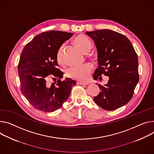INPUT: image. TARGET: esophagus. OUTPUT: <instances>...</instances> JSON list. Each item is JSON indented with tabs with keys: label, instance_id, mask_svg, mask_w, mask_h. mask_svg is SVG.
Returning a JSON list of instances; mask_svg holds the SVG:
<instances>
[{
	"label": "esophagus",
	"instance_id": "1",
	"mask_svg": "<svg viewBox=\"0 0 154 154\" xmlns=\"http://www.w3.org/2000/svg\"><path fill=\"white\" fill-rule=\"evenodd\" d=\"M77 84L83 85H89L88 83H87V82H77Z\"/></svg>",
	"mask_w": 154,
	"mask_h": 154
}]
</instances>
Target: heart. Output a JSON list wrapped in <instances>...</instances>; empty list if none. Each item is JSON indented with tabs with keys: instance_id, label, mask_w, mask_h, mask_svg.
<instances>
[{
	"instance_id": "heart-1",
	"label": "heart",
	"mask_w": 154,
	"mask_h": 154,
	"mask_svg": "<svg viewBox=\"0 0 154 154\" xmlns=\"http://www.w3.org/2000/svg\"><path fill=\"white\" fill-rule=\"evenodd\" d=\"M74 42L83 53L89 52L92 47V44L90 40L83 35L80 34L76 36L74 40ZM63 48L64 46L61 45L58 48L56 54L57 62L60 64L64 63ZM91 70L92 67L91 65L88 64L80 66L72 67L67 70L66 75L69 78L78 80H87L90 77Z\"/></svg>"
}]
</instances>
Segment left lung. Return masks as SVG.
<instances>
[{
  "mask_svg": "<svg viewBox=\"0 0 154 154\" xmlns=\"http://www.w3.org/2000/svg\"><path fill=\"white\" fill-rule=\"evenodd\" d=\"M97 51L98 66L93 74L95 80L102 75L109 77L107 84H98L101 91L94 101L102 109L114 110L132 98L139 82L138 59L130 41L124 35L110 29L86 32Z\"/></svg>",
  "mask_w": 154,
  "mask_h": 154,
  "instance_id": "obj_1",
  "label": "left lung"
}]
</instances>
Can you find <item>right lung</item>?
<instances>
[{
	"mask_svg": "<svg viewBox=\"0 0 154 154\" xmlns=\"http://www.w3.org/2000/svg\"><path fill=\"white\" fill-rule=\"evenodd\" d=\"M60 31H49L35 36L24 47L18 66L21 91L29 103L44 112L61 107L76 82L69 78L61 81L64 73L58 69L56 54L66 40L73 35ZM51 76L59 79L50 86Z\"/></svg>",
	"mask_w": 154,
	"mask_h": 154,
	"instance_id": "obj_1",
	"label": "right lung"
}]
</instances>
